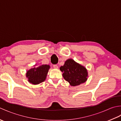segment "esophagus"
I'll return each instance as SVG.
<instances>
[{
  "label": "esophagus",
  "mask_w": 121,
  "mask_h": 121,
  "mask_svg": "<svg viewBox=\"0 0 121 121\" xmlns=\"http://www.w3.org/2000/svg\"><path fill=\"white\" fill-rule=\"evenodd\" d=\"M53 68H55V69H58V66L56 65H53Z\"/></svg>",
  "instance_id": "obj_1"
}]
</instances>
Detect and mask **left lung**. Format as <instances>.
I'll return each mask as SVG.
<instances>
[{
  "label": "left lung",
  "mask_w": 121,
  "mask_h": 121,
  "mask_svg": "<svg viewBox=\"0 0 121 121\" xmlns=\"http://www.w3.org/2000/svg\"><path fill=\"white\" fill-rule=\"evenodd\" d=\"M60 70L63 73V78L72 86L85 83L88 78L86 69L71 59L65 61V65L61 66Z\"/></svg>",
  "instance_id": "1"
}]
</instances>
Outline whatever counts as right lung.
<instances>
[{
  "mask_svg": "<svg viewBox=\"0 0 121 121\" xmlns=\"http://www.w3.org/2000/svg\"><path fill=\"white\" fill-rule=\"evenodd\" d=\"M35 65L34 68L27 71L26 76L30 83L37 85L45 81L50 65H43L35 66Z\"/></svg>",
  "mask_w": 121,
  "mask_h": 121,
  "instance_id": "obj_1",
  "label": "right lung"
}]
</instances>
